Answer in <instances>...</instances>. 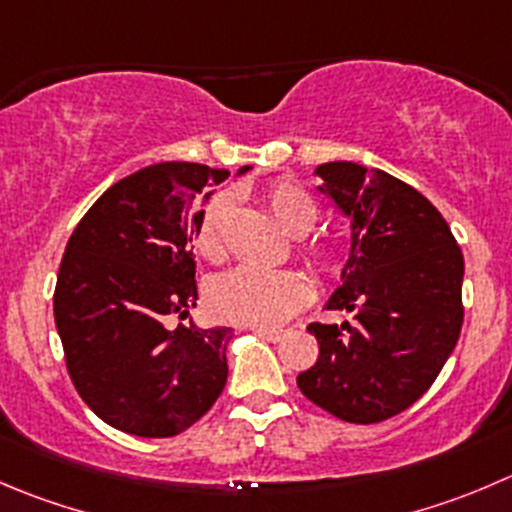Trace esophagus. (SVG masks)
<instances>
[{
    "label": "esophagus",
    "instance_id": "1",
    "mask_svg": "<svg viewBox=\"0 0 512 512\" xmlns=\"http://www.w3.org/2000/svg\"><path fill=\"white\" fill-rule=\"evenodd\" d=\"M257 335L270 342H280L287 337V330H275V327H257Z\"/></svg>",
    "mask_w": 512,
    "mask_h": 512
}]
</instances>
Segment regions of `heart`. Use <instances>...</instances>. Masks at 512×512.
<instances>
[{
  "label": "heart",
  "mask_w": 512,
  "mask_h": 512,
  "mask_svg": "<svg viewBox=\"0 0 512 512\" xmlns=\"http://www.w3.org/2000/svg\"><path fill=\"white\" fill-rule=\"evenodd\" d=\"M262 205L270 210L277 225L290 235H305L317 222V202L295 180H275L262 190ZM232 212V197L217 192L205 202L195 220L192 242L197 255L210 262L225 260V227ZM305 252L325 272L340 267V252L330 242H307ZM310 300V285L295 270H260V267H237L217 277L207 292L210 310L220 320L242 325L270 327L280 325Z\"/></svg>",
  "instance_id": "1"
}]
</instances>
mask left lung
<instances>
[{"label":"left lung","mask_w":512,"mask_h":512,"mask_svg":"<svg viewBox=\"0 0 512 512\" xmlns=\"http://www.w3.org/2000/svg\"><path fill=\"white\" fill-rule=\"evenodd\" d=\"M317 175L352 227L327 310L355 320L307 325L320 357L297 388L345 423H382L428 393L458 342L463 252L433 202L398 177L352 162H327Z\"/></svg>","instance_id":"1"}]
</instances>
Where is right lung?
Segmentation results:
<instances>
[{"label":"right lung","instance_id":"obj_1","mask_svg":"<svg viewBox=\"0 0 512 512\" xmlns=\"http://www.w3.org/2000/svg\"><path fill=\"white\" fill-rule=\"evenodd\" d=\"M227 177L197 162L145 167L109 187L64 247L54 287L64 362L112 428L172 438L225 390L230 327L172 330L170 320L197 305V200Z\"/></svg>","mask_w":512,"mask_h":512}]
</instances>
